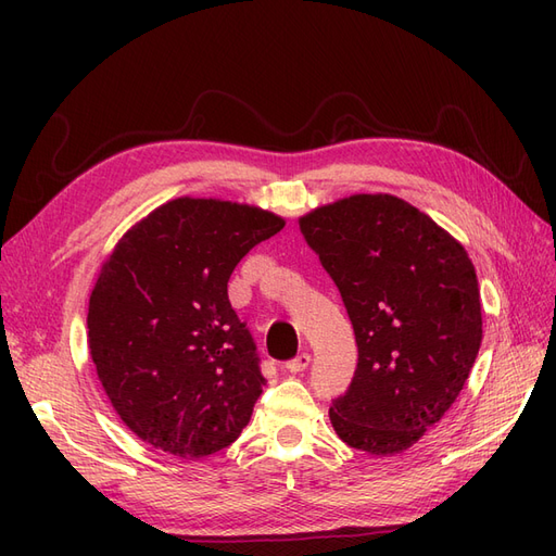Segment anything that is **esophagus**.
Returning <instances> with one entry per match:
<instances>
[{
    "instance_id": "esophagus-1",
    "label": "esophagus",
    "mask_w": 556,
    "mask_h": 556,
    "mask_svg": "<svg viewBox=\"0 0 556 556\" xmlns=\"http://www.w3.org/2000/svg\"><path fill=\"white\" fill-rule=\"evenodd\" d=\"M308 366H311V355H308V352H301V355H296L294 359H290L288 364H285V368H288L290 374H301V371H306Z\"/></svg>"
}]
</instances>
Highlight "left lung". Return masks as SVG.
Segmentation results:
<instances>
[{"mask_svg":"<svg viewBox=\"0 0 556 556\" xmlns=\"http://www.w3.org/2000/svg\"><path fill=\"white\" fill-rule=\"evenodd\" d=\"M299 227L341 292L359 350L329 419L376 457L413 447L457 401L482 341L476 266L466 248L394 194H352Z\"/></svg>","mask_w":556,"mask_h":556,"instance_id":"left-lung-1","label":"left lung"}]
</instances>
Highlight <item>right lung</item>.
<instances>
[{"label":"right lung","mask_w":556,"mask_h":556,"mask_svg":"<svg viewBox=\"0 0 556 556\" xmlns=\"http://www.w3.org/2000/svg\"><path fill=\"white\" fill-rule=\"evenodd\" d=\"M282 227L257 206L178 197L127 229L102 264L90 357L113 410L148 445L201 459L250 422L264 378L227 282Z\"/></svg>","instance_id":"add662e5"}]
</instances>
